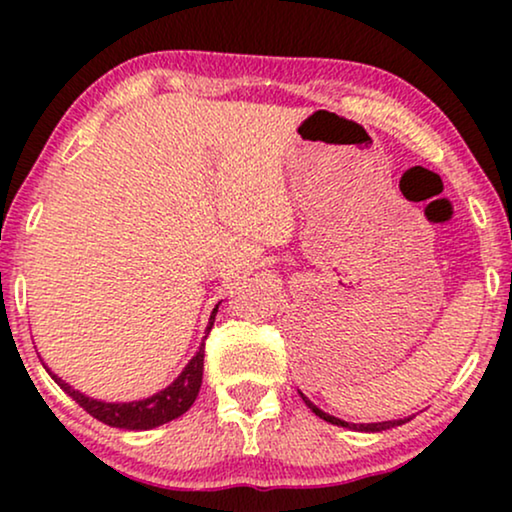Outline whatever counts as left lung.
Wrapping results in <instances>:
<instances>
[{
  "label": "left lung",
  "instance_id": "1",
  "mask_svg": "<svg viewBox=\"0 0 512 512\" xmlns=\"http://www.w3.org/2000/svg\"><path fill=\"white\" fill-rule=\"evenodd\" d=\"M300 396H303L305 405H307V408H310V410H312L314 415H317V417L326 419V422H331V424L347 426V429H354V431H387V429H394V426H401V424L408 422V419H394V422H377V424H349V422H342V419L333 417V415H326V412H324V410H319L317 405H314L312 401H307L305 394H300Z\"/></svg>",
  "mask_w": 512,
  "mask_h": 512
}]
</instances>
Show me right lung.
I'll list each match as a JSON object with an SVG mask.
<instances>
[{
    "label": "right lung",
    "instance_id": "add662e5",
    "mask_svg": "<svg viewBox=\"0 0 512 512\" xmlns=\"http://www.w3.org/2000/svg\"><path fill=\"white\" fill-rule=\"evenodd\" d=\"M214 317H216V310L212 312V319H209L207 333L212 331ZM202 370H205V342L200 345V352L195 354L191 363L184 368V373H181L170 387L158 391L156 396L144 398V401H132V403L95 401V398L83 396L81 391L69 387L67 382H62L58 375L51 373V370H48V373H51L53 380L58 382L60 387L88 412V415H93L95 419H100V422L109 426H116V429L144 431V429H153V426L172 422V419L181 417L188 408H191L195 398H198V391L202 384Z\"/></svg>",
    "mask_w": 512,
    "mask_h": 512
}]
</instances>
